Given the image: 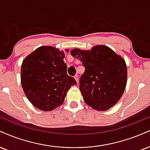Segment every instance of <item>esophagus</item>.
<instances>
[{
	"instance_id": "1",
	"label": "esophagus",
	"mask_w": 150,
	"mask_h": 150,
	"mask_svg": "<svg viewBox=\"0 0 150 150\" xmlns=\"http://www.w3.org/2000/svg\"><path fill=\"white\" fill-rule=\"evenodd\" d=\"M74 78L75 79V80L77 81V82H79V77H78V75H75V76H74Z\"/></svg>"
}]
</instances>
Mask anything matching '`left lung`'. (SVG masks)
<instances>
[{"label":"left lung","instance_id":"left-lung-1","mask_svg":"<svg viewBox=\"0 0 150 150\" xmlns=\"http://www.w3.org/2000/svg\"><path fill=\"white\" fill-rule=\"evenodd\" d=\"M70 54L84 66L80 90L85 103L96 110L112 107L123 95L127 85L125 61L107 46L97 45L90 51L79 49Z\"/></svg>","mask_w":150,"mask_h":150}]
</instances>
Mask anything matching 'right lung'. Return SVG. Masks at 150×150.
<instances>
[{
	"instance_id": "1",
	"label": "right lung",
	"mask_w": 150,
	"mask_h": 150,
	"mask_svg": "<svg viewBox=\"0 0 150 150\" xmlns=\"http://www.w3.org/2000/svg\"><path fill=\"white\" fill-rule=\"evenodd\" d=\"M64 57L63 51L46 46L38 48L23 61V90L28 100L41 110L51 111L60 106L70 86L77 84L67 74Z\"/></svg>"
}]
</instances>
